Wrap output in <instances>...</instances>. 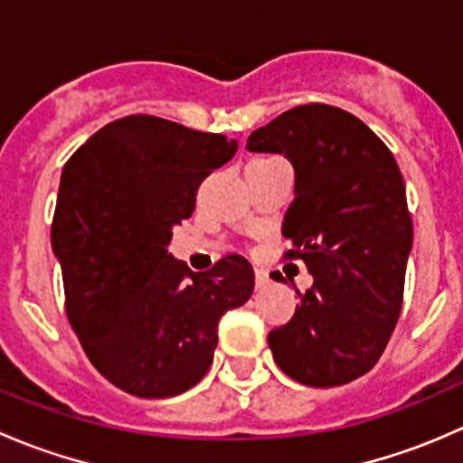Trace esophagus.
<instances>
[{"instance_id":"obj_1","label":"esophagus","mask_w":463,"mask_h":463,"mask_svg":"<svg viewBox=\"0 0 463 463\" xmlns=\"http://www.w3.org/2000/svg\"><path fill=\"white\" fill-rule=\"evenodd\" d=\"M269 282H270L269 273H266L264 269H255V284H258V288H264Z\"/></svg>"}]
</instances>
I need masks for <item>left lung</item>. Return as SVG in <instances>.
Wrapping results in <instances>:
<instances>
[{"label": "left lung", "instance_id": "obj_1", "mask_svg": "<svg viewBox=\"0 0 463 463\" xmlns=\"http://www.w3.org/2000/svg\"><path fill=\"white\" fill-rule=\"evenodd\" d=\"M246 149L282 154L296 172L282 235L314 287L269 334L279 370L311 387L345 385L381 358L403 305L412 217L385 143L349 111L300 105L255 129Z\"/></svg>", "mask_w": 463, "mask_h": 463}]
</instances>
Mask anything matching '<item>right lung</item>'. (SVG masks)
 <instances>
[{
    "label": "right lung",
    "instance_id": "1",
    "mask_svg": "<svg viewBox=\"0 0 463 463\" xmlns=\"http://www.w3.org/2000/svg\"><path fill=\"white\" fill-rule=\"evenodd\" d=\"M235 152V138L222 134L125 116L64 165L51 246L67 316L93 367L129 394L165 399L197 385L222 316L253 293L241 255L193 273L167 250L202 181Z\"/></svg>",
    "mask_w": 463,
    "mask_h": 463
}]
</instances>
